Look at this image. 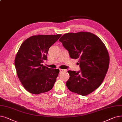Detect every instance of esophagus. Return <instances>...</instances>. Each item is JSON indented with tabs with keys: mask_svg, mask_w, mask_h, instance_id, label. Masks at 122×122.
<instances>
[{
	"mask_svg": "<svg viewBox=\"0 0 122 122\" xmlns=\"http://www.w3.org/2000/svg\"><path fill=\"white\" fill-rule=\"evenodd\" d=\"M59 70L60 72H66L67 70H64V69H59Z\"/></svg>",
	"mask_w": 122,
	"mask_h": 122,
	"instance_id": "1",
	"label": "esophagus"
}]
</instances>
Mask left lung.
Returning a JSON list of instances; mask_svg holds the SVG:
<instances>
[{
	"mask_svg": "<svg viewBox=\"0 0 122 122\" xmlns=\"http://www.w3.org/2000/svg\"><path fill=\"white\" fill-rule=\"evenodd\" d=\"M73 59H79L80 71L69 70L68 89L82 96L91 93L102 84L106 75L109 56L105 45L90 32L68 33L59 39Z\"/></svg>",
	"mask_w": 122,
	"mask_h": 122,
	"instance_id": "8db88e82",
	"label": "left lung"
}]
</instances>
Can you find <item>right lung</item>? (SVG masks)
<instances>
[{
	"mask_svg": "<svg viewBox=\"0 0 122 122\" xmlns=\"http://www.w3.org/2000/svg\"><path fill=\"white\" fill-rule=\"evenodd\" d=\"M61 34L38 35L26 39L21 45L15 59L18 77L29 93L39 94L52 89L59 73L58 69L43 66L50 47Z\"/></svg>",
	"mask_w": 122,
	"mask_h": 122,
	"instance_id": "1",
	"label": "right lung"
}]
</instances>
